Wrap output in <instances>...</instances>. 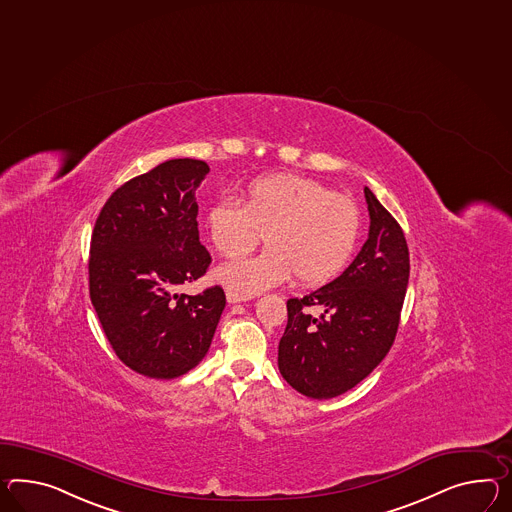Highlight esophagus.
I'll return each mask as SVG.
<instances>
[{
  "instance_id": "obj_1",
  "label": "esophagus",
  "mask_w": 512,
  "mask_h": 512,
  "mask_svg": "<svg viewBox=\"0 0 512 512\" xmlns=\"http://www.w3.org/2000/svg\"><path fill=\"white\" fill-rule=\"evenodd\" d=\"M225 298H227L229 303H242V301L251 300L250 296H242V294L233 292V290H227V292H225Z\"/></svg>"
}]
</instances>
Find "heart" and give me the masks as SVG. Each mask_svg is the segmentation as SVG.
<instances>
[{"label":"heart","instance_id":"1","mask_svg":"<svg viewBox=\"0 0 512 512\" xmlns=\"http://www.w3.org/2000/svg\"><path fill=\"white\" fill-rule=\"evenodd\" d=\"M242 207L214 201L205 214L212 246L224 257L248 255L266 238L268 250L218 268L216 277L242 296L277 287L296 274L301 285L333 281L348 264L359 237V209L322 183L294 174L250 183Z\"/></svg>","mask_w":512,"mask_h":512}]
</instances>
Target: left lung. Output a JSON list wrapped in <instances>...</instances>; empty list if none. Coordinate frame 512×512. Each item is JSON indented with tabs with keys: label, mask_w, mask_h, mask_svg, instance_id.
Returning <instances> with one entry per match:
<instances>
[{
	"label": "left lung",
	"mask_w": 512,
	"mask_h": 512,
	"mask_svg": "<svg viewBox=\"0 0 512 512\" xmlns=\"http://www.w3.org/2000/svg\"><path fill=\"white\" fill-rule=\"evenodd\" d=\"M368 240L348 268L305 298L287 301L277 364L312 399L337 398L374 372L392 346L409 285V248L398 222L364 187ZM321 312L312 317L310 307Z\"/></svg>",
	"instance_id": "obj_1"
}]
</instances>
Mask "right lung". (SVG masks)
Listing matches in <instances>:
<instances>
[{
  "instance_id": "right-lung-1",
  "label": "right lung",
  "mask_w": 512,
  "mask_h": 512,
  "mask_svg": "<svg viewBox=\"0 0 512 512\" xmlns=\"http://www.w3.org/2000/svg\"><path fill=\"white\" fill-rule=\"evenodd\" d=\"M209 166L174 159L138 175L103 205L90 242V300L118 359L151 379L200 364L224 312L220 287L177 294L211 264L196 190Z\"/></svg>"
}]
</instances>
